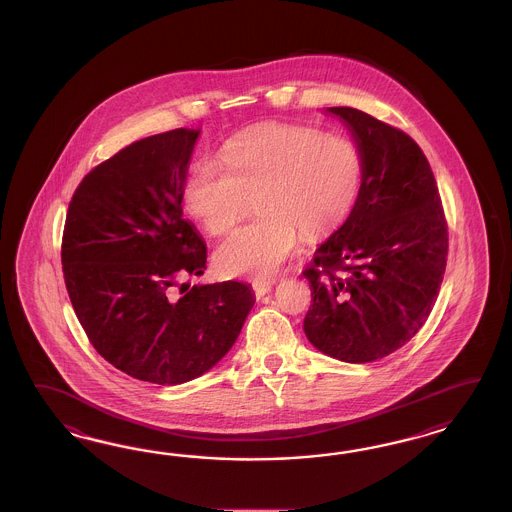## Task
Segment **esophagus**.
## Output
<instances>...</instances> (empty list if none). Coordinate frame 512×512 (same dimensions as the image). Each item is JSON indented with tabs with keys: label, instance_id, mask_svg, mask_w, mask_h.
<instances>
[{
	"label": "esophagus",
	"instance_id": "34e87169",
	"mask_svg": "<svg viewBox=\"0 0 512 512\" xmlns=\"http://www.w3.org/2000/svg\"><path fill=\"white\" fill-rule=\"evenodd\" d=\"M270 289H272V281H257V283H253V293H255L257 298L268 295Z\"/></svg>",
	"mask_w": 512,
	"mask_h": 512
}]
</instances>
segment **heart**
<instances>
[{
    "label": "heart",
    "mask_w": 512,
    "mask_h": 512,
    "mask_svg": "<svg viewBox=\"0 0 512 512\" xmlns=\"http://www.w3.org/2000/svg\"><path fill=\"white\" fill-rule=\"evenodd\" d=\"M221 159L225 167H193L184 204L206 233L223 236L255 199L259 217L217 249V268L227 276H274L295 253L300 233L321 238L340 227L364 182V157L353 140L306 125L251 127L225 144Z\"/></svg>",
    "instance_id": "heart-1"
}]
</instances>
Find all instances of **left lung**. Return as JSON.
<instances>
[{
    "label": "left lung",
    "instance_id": "left-lung-1",
    "mask_svg": "<svg viewBox=\"0 0 512 512\" xmlns=\"http://www.w3.org/2000/svg\"><path fill=\"white\" fill-rule=\"evenodd\" d=\"M364 157L357 204L302 272L310 281L308 340L328 357L373 362L426 323L441 289L449 225L434 172L402 129L362 110L330 107Z\"/></svg>",
    "mask_w": 512,
    "mask_h": 512
}]
</instances>
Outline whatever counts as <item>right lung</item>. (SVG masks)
<instances>
[{"mask_svg":"<svg viewBox=\"0 0 512 512\" xmlns=\"http://www.w3.org/2000/svg\"><path fill=\"white\" fill-rule=\"evenodd\" d=\"M197 129L135 140L78 184L65 217L62 264L78 323L120 372L180 385L229 353L255 304L246 283H182L206 270V246L182 217Z\"/></svg>","mask_w":512,"mask_h":512,"instance_id":"obj_1","label":"right lung"}]
</instances>
